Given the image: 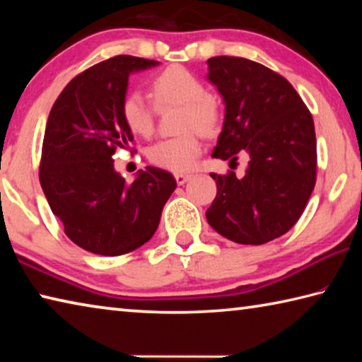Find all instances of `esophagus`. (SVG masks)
I'll list each match as a JSON object with an SVG mask.
<instances>
[{
    "mask_svg": "<svg viewBox=\"0 0 362 362\" xmlns=\"http://www.w3.org/2000/svg\"><path fill=\"white\" fill-rule=\"evenodd\" d=\"M189 179H192V174H175V182L179 183V185H183V183H187Z\"/></svg>",
    "mask_w": 362,
    "mask_h": 362,
    "instance_id": "obj_1",
    "label": "esophagus"
}]
</instances>
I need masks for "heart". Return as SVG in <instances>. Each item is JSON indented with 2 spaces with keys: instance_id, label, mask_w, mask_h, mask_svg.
Returning a JSON list of instances; mask_svg holds the SVG:
<instances>
[{
  "instance_id": "obj_1",
  "label": "heart",
  "mask_w": 362,
  "mask_h": 362,
  "mask_svg": "<svg viewBox=\"0 0 362 362\" xmlns=\"http://www.w3.org/2000/svg\"><path fill=\"white\" fill-rule=\"evenodd\" d=\"M153 95L158 103L180 105L177 129L180 136L158 140L148 148L150 161L158 168L183 173L193 166L201 151L196 129L204 136L216 132L220 122L217 102L209 95L206 84L183 66L174 65L153 79ZM124 124L137 136H148L153 131V112L140 90H129L121 100Z\"/></svg>"
}]
</instances>
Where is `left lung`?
<instances>
[{"mask_svg":"<svg viewBox=\"0 0 362 362\" xmlns=\"http://www.w3.org/2000/svg\"><path fill=\"white\" fill-rule=\"evenodd\" d=\"M207 81L222 95L225 118L214 158L236 161L246 174H211L217 196L206 212L218 235L238 244H265L289 231L316 182L315 122L292 84L243 57L207 60Z\"/></svg>","mask_w":362,"mask_h":362,"instance_id":"left-lung-1","label":"left lung"}]
</instances>
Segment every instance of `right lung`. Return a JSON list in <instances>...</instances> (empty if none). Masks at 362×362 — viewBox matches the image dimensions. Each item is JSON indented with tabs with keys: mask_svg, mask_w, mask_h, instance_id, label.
I'll return each mask as SVG.
<instances>
[{
	"mask_svg": "<svg viewBox=\"0 0 362 362\" xmlns=\"http://www.w3.org/2000/svg\"><path fill=\"white\" fill-rule=\"evenodd\" d=\"M156 60L116 56L73 78L49 113L40 182L65 235L84 250L122 255L151 240L177 187L168 170L146 166L132 183L115 170L113 155L132 140L121 116L132 73Z\"/></svg>",
	"mask_w": 362,
	"mask_h": 362,
	"instance_id": "1",
	"label": "right lung"
}]
</instances>
